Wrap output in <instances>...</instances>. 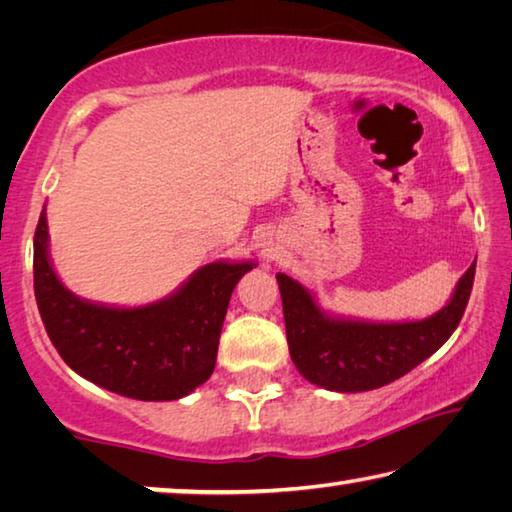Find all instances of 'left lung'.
<instances>
[{"label": "left lung", "mask_w": 512, "mask_h": 512, "mask_svg": "<svg viewBox=\"0 0 512 512\" xmlns=\"http://www.w3.org/2000/svg\"><path fill=\"white\" fill-rule=\"evenodd\" d=\"M476 262L458 280L447 305L409 323H368L329 316L316 296L287 273H277L291 361L311 384L336 393L381 388L420 366L461 323Z\"/></svg>", "instance_id": "left-lung-1"}]
</instances>
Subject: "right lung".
Returning a JSON list of instances; mask_svg holds the SVG:
<instances>
[{
    "label": "right lung",
    "instance_id": "obj_1",
    "mask_svg": "<svg viewBox=\"0 0 512 512\" xmlns=\"http://www.w3.org/2000/svg\"><path fill=\"white\" fill-rule=\"evenodd\" d=\"M255 266L221 259L151 305L108 307L74 296L58 280L45 210L33 237V289L60 357L92 384L144 402L180 400L210 379L230 296Z\"/></svg>",
    "mask_w": 512,
    "mask_h": 512
}]
</instances>
